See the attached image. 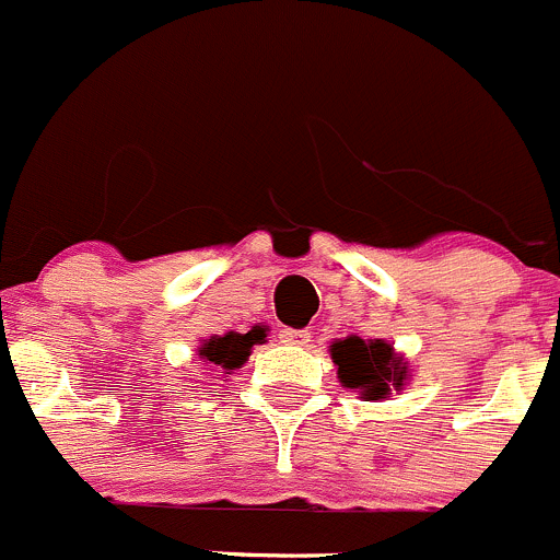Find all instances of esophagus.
<instances>
[{"label": "esophagus", "instance_id": "obj_1", "mask_svg": "<svg viewBox=\"0 0 560 560\" xmlns=\"http://www.w3.org/2000/svg\"><path fill=\"white\" fill-rule=\"evenodd\" d=\"M280 340L285 342V346H307L310 342V331L307 329H282L280 331Z\"/></svg>", "mask_w": 560, "mask_h": 560}]
</instances>
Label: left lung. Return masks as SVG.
<instances>
[{"mask_svg":"<svg viewBox=\"0 0 560 560\" xmlns=\"http://www.w3.org/2000/svg\"><path fill=\"white\" fill-rule=\"evenodd\" d=\"M331 359L337 364V378L348 389H362L368 400L389 395V386L400 389L406 378V364L392 353V346L384 340L346 337L331 346Z\"/></svg>","mask_w":560,"mask_h":560,"instance_id":"1","label":"left lung"}]
</instances>
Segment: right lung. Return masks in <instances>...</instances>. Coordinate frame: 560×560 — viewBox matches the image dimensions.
<instances>
[{
    "mask_svg": "<svg viewBox=\"0 0 560 560\" xmlns=\"http://www.w3.org/2000/svg\"><path fill=\"white\" fill-rule=\"evenodd\" d=\"M264 340L261 329H253L247 335H236V331H229L223 337H212L209 342H203L201 357L207 359L209 364H218L223 370H236L245 364V359L250 357L253 346Z\"/></svg>",
    "mask_w": 560,
    "mask_h": 560,
    "instance_id": "add662e5",
    "label": "right lung"
}]
</instances>
